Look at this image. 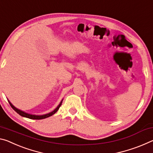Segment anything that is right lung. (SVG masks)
Returning <instances> with one entry per match:
<instances>
[{
    "label": "right lung",
    "instance_id": "right-lung-1",
    "mask_svg": "<svg viewBox=\"0 0 153 153\" xmlns=\"http://www.w3.org/2000/svg\"><path fill=\"white\" fill-rule=\"evenodd\" d=\"M62 100H63V99H62V101H60V103L59 105L57 106V108H56L54 111H52V112H50V113L46 114H43V115H33V114H28V113L25 112V111H22V110H19V109L16 108L13 105H12V103L10 102V101H9V100H8V101H9V104H10V105L11 106V108H13V110H15L17 113L19 114H20V116H23V117H26V118H30V119L40 120V119H43V118H48V117H50V116H52L53 114H55L56 112V111H57L58 110H59V108L60 107V105H61V104H62Z\"/></svg>",
    "mask_w": 153,
    "mask_h": 153
}]
</instances>
